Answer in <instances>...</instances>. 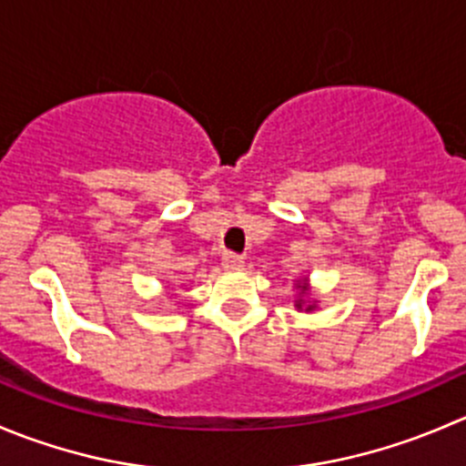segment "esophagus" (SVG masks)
<instances>
[{"label": "esophagus", "instance_id": "esophagus-1", "mask_svg": "<svg viewBox=\"0 0 466 466\" xmlns=\"http://www.w3.org/2000/svg\"><path fill=\"white\" fill-rule=\"evenodd\" d=\"M243 264H246V261H243V257L232 255V252H225L223 255V268L225 270H241Z\"/></svg>", "mask_w": 466, "mask_h": 466}]
</instances>
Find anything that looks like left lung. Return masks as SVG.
Instances as JSON below:
<instances>
[{
    "label": "left lung",
    "instance_id": "1",
    "mask_svg": "<svg viewBox=\"0 0 466 466\" xmlns=\"http://www.w3.org/2000/svg\"><path fill=\"white\" fill-rule=\"evenodd\" d=\"M296 289H298V298H296V302H293V305H296V309L298 311H314L316 309V300L314 302H309L307 300V296H309L311 293V287H309V279L307 278H302V279H296Z\"/></svg>",
    "mask_w": 466,
    "mask_h": 466
}]
</instances>
